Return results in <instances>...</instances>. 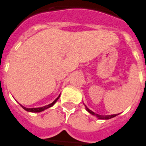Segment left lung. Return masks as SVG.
Returning a JSON list of instances; mask_svg holds the SVG:
<instances>
[{
	"label": "left lung",
	"mask_w": 146,
	"mask_h": 146,
	"mask_svg": "<svg viewBox=\"0 0 146 146\" xmlns=\"http://www.w3.org/2000/svg\"><path fill=\"white\" fill-rule=\"evenodd\" d=\"M86 106V105H85ZM86 111H88V112H89V113H91V114H92V115H95L96 116L98 119H102V120H108V119H111V118L112 117H114L116 116V114H113V115H99V114H97V113H95L93 112V111H92L90 109H89L88 108H87L86 106Z\"/></svg>",
	"instance_id": "left-lung-1"
}]
</instances>
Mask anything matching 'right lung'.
<instances>
[{
	"label": "right lung",
	"mask_w": 146,
	"mask_h": 146,
	"mask_svg": "<svg viewBox=\"0 0 146 146\" xmlns=\"http://www.w3.org/2000/svg\"><path fill=\"white\" fill-rule=\"evenodd\" d=\"M60 96H58V97H57V98H56V99H55L54 101L52 102V103H51V104H48V105H46V106L41 107V108H25V107L22 106V105H21V106L23 107V108L24 110H26V111H29V112H35V113H37V112H38H38L43 111H44L45 109L49 108H50V107H52L53 105L55 104V102H57V100H58V98H60Z\"/></svg>",
	"instance_id": "add662e5"
}]
</instances>
